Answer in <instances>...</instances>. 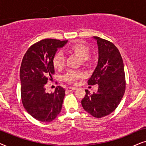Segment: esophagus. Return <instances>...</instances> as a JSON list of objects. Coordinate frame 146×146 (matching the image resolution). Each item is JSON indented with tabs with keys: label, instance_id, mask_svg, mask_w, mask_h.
Listing matches in <instances>:
<instances>
[{
	"label": "esophagus",
	"instance_id": "34e87169",
	"mask_svg": "<svg viewBox=\"0 0 146 146\" xmlns=\"http://www.w3.org/2000/svg\"><path fill=\"white\" fill-rule=\"evenodd\" d=\"M76 89V88L74 87H68L67 89H66V91H68V92H70V91H73Z\"/></svg>",
	"mask_w": 146,
	"mask_h": 146
}]
</instances>
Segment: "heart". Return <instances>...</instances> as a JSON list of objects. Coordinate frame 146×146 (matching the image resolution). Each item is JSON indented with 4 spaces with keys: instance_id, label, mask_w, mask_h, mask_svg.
Instances as JSON below:
<instances>
[{
    "instance_id": "b5f03b06",
    "label": "heart",
    "mask_w": 146,
    "mask_h": 146,
    "mask_svg": "<svg viewBox=\"0 0 146 146\" xmlns=\"http://www.w3.org/2000/svg\"><path fill=\"white\" fill-rule=\"evenodd\" d=\"M66 50L67 53L73 54L80 58L83 65L89 66L92 63V57L89 55L90 53V48L86 44L81 42H76L68 46ZM52 63L56 69L60 70L63 69L65 63V59L63 53L61 52L56 53L53 56ZM84 77L85 74L83 71L79 70H69L64 75L63 79L69 83H74L78 79H82Z\"/></svg>"
}]
</instances>
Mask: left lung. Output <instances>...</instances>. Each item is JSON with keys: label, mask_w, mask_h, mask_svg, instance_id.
I'll list each match as a JSON object with an SVG mask.
<instances>
[{"label": "left lung", "mask_w": 146, "mask_h": 146, "mask_svg": "<svg viewBox=\"0 0 146 146\" xmlns=\"http://www.w3.org/2000/svg\"><path fill=\"white\" fill-rule=\"evenodd\" d=\"M94 38L98 45V64L87 83L98 85L99 88L97 93L85 90L81 105L93 117L101 118L117 108L125 91V76L123 60L115 44L98 36Z\"/></svg>", "instance_id": "left-lung-1"}]
</instances>
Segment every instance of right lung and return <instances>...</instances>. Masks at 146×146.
Here are the masks:
<instances>
[{
    "label": "right lung",
    "instance_id": "right-lung-1",
    "mask_svg": "<svg viewBox=\"0 0 146 146\" xmlns=\"http://www.w3.org/2000/svg\"><path fill=\"white\" fill-rule=\"evenodd\" d=\"M67 42L41 40L31 45L23 57L20 69L21 100L27 111L39 121H53L61 112L65 89L57 86L55 92L46 93L45 84L55 74L53 56Z\"/></svg>",
    "mask_w": 146,
    "mask_h": 146
}]
</instances>
